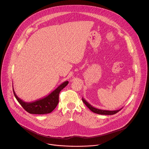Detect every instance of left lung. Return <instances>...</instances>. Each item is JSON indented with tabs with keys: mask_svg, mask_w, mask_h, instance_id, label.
Wrapping results in <instances>:
<instances>
[{
	"mask_svg": "<svg viewBox=\"0 0 149 149\" xmlns=\"http://www.w3.org/2000/svg\"><path fill=\"white\" fill-rule=\"evenodd\" d=\"M82 100L83 101V102L86 105L87 107L93 113H96V114H101V115H113L116 114L117 113H118L119 111H120L123 108L119 109V110H101V109H98L97 108H95L93 106L90 104L84 98H82Z\"/></svg>",
	"mask_w": 149,
	"mask_h": 149,
	"instance_id": "1",
	"label": "left lung"
}]
</instances>
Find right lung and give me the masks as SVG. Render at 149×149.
<instances>
[{"label":"right lung","instance_id":"add662e5","mask_svg":"<svg viewBox=\"0 0 149 149\" xmlns=\"http://www.w3.org/2000/svg\"><path fill=\"white\" fill-rule=\"evenodd\" d=\"M68 81L63 82L48 95L33 102H25L20 99L16 94L14 90L13 94L22 107L29 113L33 114H45L51 113L56 107L59 102V94L68 84Z\"/></svg>","mask_w":149,"mask_h":149}]
</instances>
